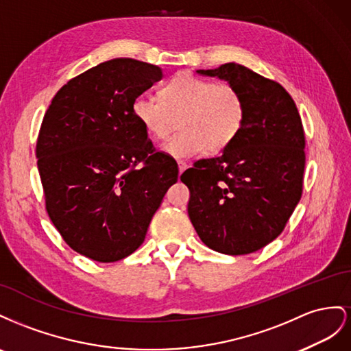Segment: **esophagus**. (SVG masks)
<instances>
[{"instance_id": "esophagus-1", "label": "esophagus", "mask_w": 351, "mask_h": 351, "mask_svg": "<svg viewBox=\"0 0 351 351\" xmlns=\"http://www.w3.org/2000/svg\"><path fill=\"white\" fill-rule=\"evenodd\" d=\"M178 167H179V173H184L185 170H186V167H188V165L185 162H181V160H179Z\"/></svg>"}]
</instances>
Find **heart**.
<instances>
[{
    "label": "heart",
    "instance_id": "heart-1",
    "mask_svg": "<svg viewBox=\"0 0 351 351\" xmlns=\"http://www.w3.org/2000/svg\"><path fill=\"white\" fill-rule=\"evenodd\" d=\"M132 112L154 139H165L179 117L181 132L163 145V153L182 160L206 149L223 152L231 145L244 125L245 101L232 85L181 73L162 88L160 98L138 95Z\"/></svg>",
    "mask_w": 351,
    "mask_h": 351
}]
</instances>
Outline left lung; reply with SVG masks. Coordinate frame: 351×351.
Listing matches in <instances>:
<instances>
[{
  "label": "left lung",
  "instance_id": "1",
  "mask_svg": "<svg viewBox=\"0 0 351 351\" xmlns=\"http://www.w3.org/2000/svg\"><path fill=\"white\" fill-rule=\"evenodd\" d=\"M197 73L235 86L245 101V120L222 154L198 160L181 175L189 189L188 215L208 248L254 253L284 231L302 198V117L284 86L245 66L226 63Z\"/></svg>",
  "mask_w": 351,
  "mask_h": 351
}]
</instances>
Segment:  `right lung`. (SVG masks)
<instances>
[{
  "mask_svg": "<svg viewBox=\"0 0 351 351\" xmlns=\"http://www.w3.org/2000/svg\"><path fill=\"white\" fill-rule=\"evenodd\" d=\"M162 69L113 58L60 88L36 141L49 219L75 252L117 262L144 243L178 165L156 152L134 116V99Z\"/></svg>",
  "mask_w": 351,
  "mask_h": 351,
  "instance_id": "obj_1",
  "label": "right lung"
}]
</instances>
